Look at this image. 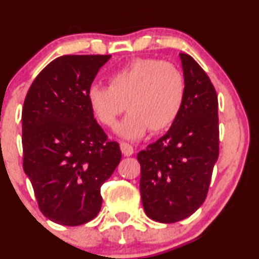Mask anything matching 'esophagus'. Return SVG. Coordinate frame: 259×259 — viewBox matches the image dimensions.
I'll list each match as a JSON object with an SVG mask.
<instances>
[{
	"label": "esophagus",
	"instance_id": "34e87169",
	"mask_svg": "<svg viewBox=\"0 0 259 259\" xmlns=\"http://www.w3.org/2000/svg\"><path fill=\"white\" fill-rule=\"evenodd\" d=\"M120 150H121V152H123L124 156H126V157L132 156V154L134 153V147L130 144H127V142H120Z\"/></svg>",
	"mask_w": 259,
	"mask_h": 259
}]
</instances>
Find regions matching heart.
Returning <instances> with one entry per match:
<instances>
[{
	"label": "heart",
	"instance_id": "heart-1",
	"mask_svg": "<svg viewBox=\"0 0 259 259\" xmlns=\"http://www.w3.org/2000/svg\"><path fill=\"white\" fill-rule=\"evenodd\" d=\"M109 88L94 85L88 91L92 113L102 125L111 127L124 109L129 113L117 133L140 139L150 129L157 134L175 123L185 99V81L174 64L156 58H136L111 74Z\"/></svg>",
	"mask_w": 259,
	"mask_h": 259
}]
</instances>
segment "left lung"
<instances>
[{
    "label": "left lung",
    "instance_id": "obj_1",
    "mask_svg": "<svg viewBox=\"0 0 259 259\" xmlns=\"http://www.w3.org/2000/svg\"><path fill=\"white\" fill-rule=\"evenodd\" d=\"M185 81L183 108L164 136L140 151V192L145 213L159 223H177L206 200L219 156L218 97L191 56L180 53Z\"/></svg>",
    "mask_w": 259,
    "mask_h": 259
}]
</instances>
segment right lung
Here are the masks:
<instances>
[{
    "label": "right lung",
    "instance_id": "1",
    "mask_svg": "<svg viewBox=\"0 0 259 259\" xmlns=\"http://www.w3.org/2000/svg\"><path fill=\"white\" fill-rule=\"evenodd\" d=\"M111 55H65L41 70L22 112L23 168L38 208L52 222L76 227L102 206L101 186L119 164V144L97 124L88 101Z\"/></svg>",
    "mask_w": 259,
    "mask_h": 259
}]
</instances>
